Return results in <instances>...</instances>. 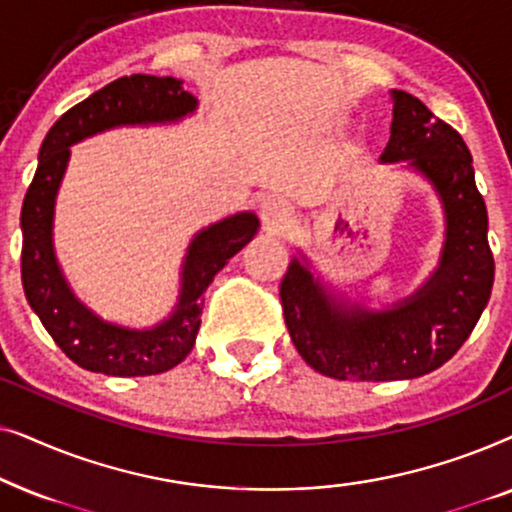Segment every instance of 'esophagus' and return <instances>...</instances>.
Here are the masks:
<instances>
[{"label": "esophagus", "instance_id": "obj_1", "mask_svg": "<svg viewBox=\"0 0 512 512\" xmlns=\"http://www.w3.org/2000/svg\"><path fill=\"white\" fill-rule=\"evenodd\" d=\"M261 219L270 230L284 228L286 223L291 221V209L282 198H277V195H268V198L261 202Z\"/></svg>", "mask_w": 512, "mask_h": 512}]
</instances>
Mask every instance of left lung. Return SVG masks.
<instances>
[{"instance_id": "left-lung-1", "label": "left lung", "mask_w": 512, "mask_h": 512, "mask_svg": "<svg viewBox=\"0 0 512 512\" xmlns=\"http://www.w3.org/2000/svg\"><path fill=\"white\" fill-rule=\"evenodd\" d=\"M394 121L382 165L403 163L436 191L445 214L438 268L384 310L335 293L303 251L279 286L284 321L307 366L335 380H412L450 361L478 324L494 284L487 207L464 139L417 97L391 90Z\"/></svg>"}]
</instances>
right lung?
<instances>
[{"label":"right lung","instance_id":"right-lung-1","mask_svg":"<svg viewBox=\"0 0 512 512\" xmlns=\"http://www.w3.org/2000/svg\"><path fill=\"white\" fill-rule=\"evenodd\" d=\"M195 109L198 100L174 76H123L62 114L39 149L37 172L20 212L25 298L55 345L90 373L144 377L179 366L195 345L207 286L261 226L254 212H237L198 230L181 263L177 305L170 317L149 328L102 319L76 298L62 275L53 247V216L72 156L69 146L123 125L179 123Z\"/></svg>","mask_w":512,"mask_h":512}]
</instances>
